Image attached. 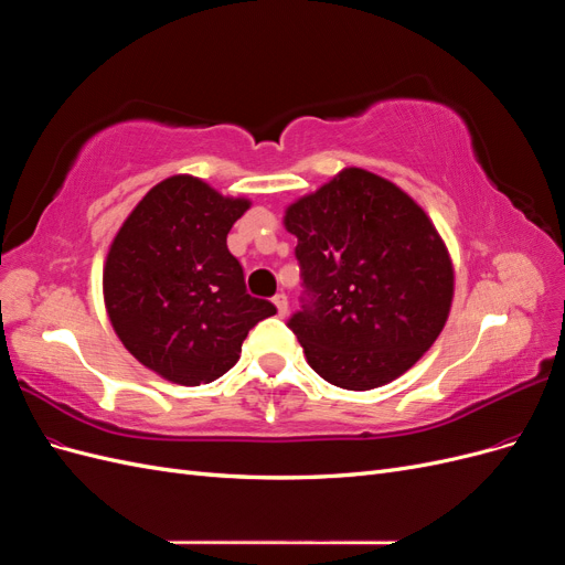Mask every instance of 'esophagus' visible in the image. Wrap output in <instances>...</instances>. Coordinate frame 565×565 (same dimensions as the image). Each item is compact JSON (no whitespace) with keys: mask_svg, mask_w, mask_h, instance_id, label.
Listing matches in <instances>:
<instances>
[{"mask_svg":"<svg viewBox=\"0 0 565 565\" xmlns=\"http://www.w3.org/2000/svg\"><path fill=\"white\" fill-rule=\"evenodd\" d=\"M273 303H276L278 316H280V318H285V316H287V297L280 292V295L273 297Z\"/></svg>","mask_w":565,"mask_h":565,"instance_id":"1","label":"esophagus"}]
</instances>
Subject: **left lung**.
I'll return each mask as SVG.
<instances>
[{
    "mask_svg": "<svg viewBox=\"0 0 565 565\" xmlns=\"http://www.w3.org/2000/svg\"><path fill=\"white\" fill-rule=\"evenodd\" d=\"M285 228L306 287L287 328L324 382L377 388L431 349L455 270L431 218L396 183L349 167L289 204Z\"/></svg>",
    "mask_w": 565,
    "mask_h": 565,
    "instance_id": "left-lung-1",
    "label": "left lung"
}]
</instances>
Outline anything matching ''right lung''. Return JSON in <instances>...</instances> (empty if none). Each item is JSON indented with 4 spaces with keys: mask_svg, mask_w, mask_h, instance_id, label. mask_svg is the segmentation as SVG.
Segmentation results:
<instances>
[{
    "mask_svg": "<svg viewBox=\"0 0 565 565\" xmlns=\"http://www.w3.org/2000/svg\"><path fill=\"white\" fill-rule=\"evenodd\" d=\"M249 210L210 183L179 174L143 195L117 231L104 266V299L125 349L160 377L200 386L241 358L256 322L276 313L247 295L228 252L233 224Z\"/></svg>",
    "mask_w": 565,
    "mask_h": 565,
    "instance_id": "add662e5",
    "label": "right lung"
}]
</instances>
